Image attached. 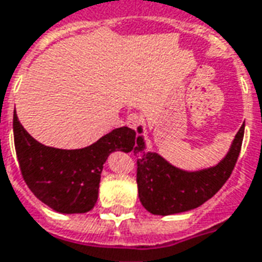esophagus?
<instances>
[{
  "label": "esophagus",
  "instance_id": "obj_1",
  "mask_svg": "<svg viewBox=\"0 0 262 262\" xmlns=\"http://www.w3.org/2000/svg\"><path fill=\"white\" fill-rule=\"evenodd\" d=\"M126 123H127V126L132 127V129H137V127L143 123V118H141V115L136 114V112H133V114H130V115L127 116Z\"/></svg>",
  "mask_w": 262,
  "mask_h": 262
}]
</instances>
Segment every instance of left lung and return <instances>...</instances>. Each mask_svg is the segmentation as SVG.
Returning a JSON list of instances; mask_svg holds the SVG:
<instances>
[{
  "label": "left lung",
  "mask_w": 262,
  "mask_h": 262,
  "mask_svg": "<svg viewBox=\"0 0 262 262\" xmlns=\"http://www.w3.org/2000/svg\"><path fill=\"white\" fill-rule=\"evenodd\" d=\"M137 132L143 133L141 126ZM243 136L245 123L236 133L226 156L216 165L199 170H185L172 165L158 152L147 150L144 137H137L133 152L139 157L137 187L143 207L154 215H172L204 204L229 179Z\"/></svg>",
  "instance_id": "8db88e82"
}]
</instances>
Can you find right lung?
Returning a JSON list of instances; mask_svg holds the SVG:
<instances>
[{"instance_id": "right-lung-1", "label": "right lung", "mask_w": 262, "mask_h": 262, "mask_svg": "<svg viewBox=\"0 0 262 262\" xmlns=\"http://www.w3.org/2000/svg\"><path fill=\"white\" fill-rule=\"evenodd\" d=\"M13 139L26 185L38 200L61 214H83L98 199L101 172L114 151L135 148L136 132L123 126L114 129L92 146L61 150L33 139L13 115Z\"/></svg>"}]
</instances>
